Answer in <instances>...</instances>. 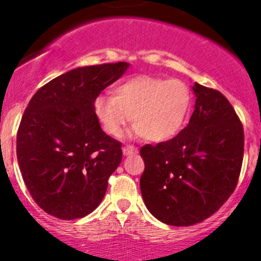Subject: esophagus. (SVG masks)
<instances>
[{
  "label": "esophagus",
  "mask_w": 261,
  "mask_h": 261,
  "mask_svg": "<svg viewBox=\"0 0 261 261\" xmlns=\"http://www.w3.org/2000/svg\"><path fill=\"white\" fill-rule=\"evenodd\" d=\"M122 152L125 155H130L134 153H138V148H135L134 145H126V147H123Z\"/></svg>",
  "instance_id": "34e87169"
}]
</instances>
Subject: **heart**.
<instances>
[{"instance_id": "heart-1", "label": "heart", "mask_w": 261, "mask_h": 261, "mask_svg": "<svg viewBox=\"0 0 261 261\" xmlns=\"http://www.w3.org/2000/svg\"><path fill=\"white\" fill-rule=\"evenodd\" d=\"M191 104V89L181 80L136 75L117 85L113 96L99 95L94 112L108 135H121L131 117L135 135L166 142L182 127Z\"/></svg>"}]
</instances>
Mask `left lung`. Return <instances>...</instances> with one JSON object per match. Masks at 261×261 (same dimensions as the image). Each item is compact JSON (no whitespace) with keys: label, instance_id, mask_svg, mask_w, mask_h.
I'll use <instances>...</instances> for the list:
<instances>
[{"label":"left lung","instance_id":"left-lung-1","mask_svg":"<svg viewBox=\"0 0 261 261\" xmlns=\"http://www.w3.org/2000/svg\"><path fill=\"white\" fill-rule=\"evenodd\" d=\"M196 106L175 138L140 149L143 199L154 218L174 226L201 223L237 187L243 160V126L220 91L194 84Z\"/></svg>","mask_w":261,"mask_h":261}]
</instances>
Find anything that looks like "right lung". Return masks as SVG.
Here are the masks:
<instances>
[{"label":"right lung","mask_w":261,"mask_h":261,"mask_svg":"<svg viewBox=\"0 0 261 261\" xmlns=\"http://www.w3.org/2000/svg\"><path fill=\"white\" fill-rule=\"evenodd\" d=\"M128 65L75 68L43 85L29 101L16 135V157L27 189L48 215L84 218L103 199L122 161V144L101 130L94 101Z\"/></svg>","instance_id":"add662e5"}]
</instances>
